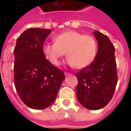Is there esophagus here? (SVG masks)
<instances>
[{"instance_id": "34e87169", "label": "esophagus", "mask_w": 131, "mask_h": 131, "mask_svg": "<svg viewBox=\"0 0 131 131\" xmlns=\"http://www.w3.org/2000/svg\"><path fill=\"white\" fill-rule=\"evenodd\" d=\"M64 75H65L66 77H68V76H70V75H71V74L69 73V72H64Z\"/></svg>"}]
</instances>
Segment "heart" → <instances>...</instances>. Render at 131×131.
I'll return each instance as SVG.
<instances>
[{"instance_id": "b5f03b06", "label": "heart", "mask_w": 131, "mask_h": 131, "mask_svg": "<svg viewBox=\"0 0 131 131\" xmlns=\"http://www.w3.org/2000/svg\"><path fill=\"white\" fill-rule=\"evenodd\" d=\"M54 43H45L42 48L44 55L50 62L59 65L64 54L69 57L68 64L77 69H83L93 62L97 54V43L93 37L68 30L53 37Z\"/></svg>"}]
</instances>
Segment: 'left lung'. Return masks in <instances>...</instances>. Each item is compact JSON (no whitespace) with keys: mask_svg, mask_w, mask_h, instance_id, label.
Here are the masks:
<instances>
[{"mask_svg":"<svg viewBox=\"0 0 131 131\" xmlns=\"http://www.w3.org/2000/svg\"><path fill=\"white\" fill-rule=\"evenodd\" d=\"M97 52L93 62L76 74L77 97L83 107L91 110L106 106L117 83L115 48L106 35L95 30Z\"/></svg>","mask_w":131,"mask_h":131,"instance_id":"left-lung-1","label":"left lung"}]
</instances>
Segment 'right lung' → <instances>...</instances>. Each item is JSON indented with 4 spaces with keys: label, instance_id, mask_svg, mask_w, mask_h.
<instances>
[{
    "label": "right lung",
    "instance_id": "1",
    "mask_svg": "<svg viewBox=\"0 0 131 131\" xmlns=\"http://www.w3.org/2000/svg\"><path fill=\"white\" fill-rule=\"evenodd\" d=\"M51 32L46 29H28L17 39L14 50L16 90L24 104L34 110L50 107L65 79L63 71L46 59L42 51Z\"/></svg>",
    "mask_w": 131,
    "mask_h": 131
}]
</instances>
